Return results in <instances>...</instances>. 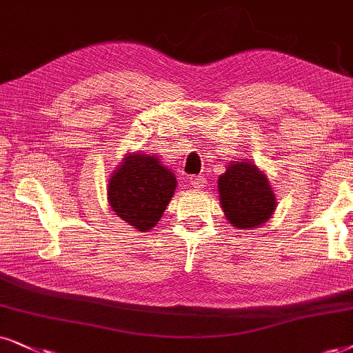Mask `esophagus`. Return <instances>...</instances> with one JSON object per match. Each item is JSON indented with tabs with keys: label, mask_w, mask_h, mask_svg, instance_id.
<instances>
[{
	"label": "esophagus",
	"mask_w": 353,
	"mask_h": 353,
	"mask_svg": "<svg viewBox=\"0 0 353 353\" xmlns=\"http://www.w3.org/2000/svg\"><path fill=\"white\" fill-rule=\"evenodd\" d=\"M190 182H192V185L200 189V187H203V184H205V177L203 176H192Z\"/></svg>",
	"instance_id": "1"
}]
</instances>
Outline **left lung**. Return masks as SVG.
I'll return each mask as SVG.
<instances>
[{
    "mask_svg": "<svg viewBox=\"0 0 353 353\" xmlns=\"http://www.w3.org/2000/svg\"><path fill=\"white\" fill-rule=\"evenodd\" d=\"M220 202L226 218L236 228H256L275 210V195L269 181L252 163H230L218 179Z\"/></svg>",
    "mask_w": 353,
    "mask_h": 353,
    "instance_id": "obj_1",
    "label": "left lung"
}]
</instances>
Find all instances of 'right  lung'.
I'll return each mask as SVG.
<instances>
[{"mask_svg": "<svg viewBox=\"0 0 353 353\" xmlns=\"http://www.w3.org/2000/svg\"><path fill=\"white\" fill-rule=\"evenodd\" d=\"M176 184L174 174L156 156L138 153L127 156L112 174L107 195L114 212L145 233L163 216Z\"/></svg>", "mask_w": 353, "mask_h": 353, "instance_id": "right-lung-1", "label": "right lung"}]
</instances>
